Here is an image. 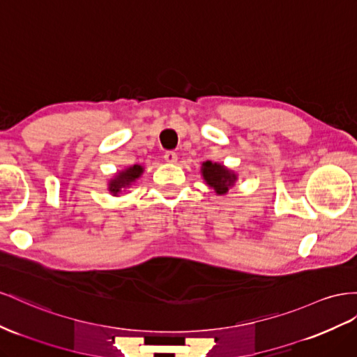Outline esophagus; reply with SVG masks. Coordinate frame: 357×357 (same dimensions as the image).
Wrapping results in <instances>:
<instances>
[{"instance_id": "obj_1", "label": "esophagus", "mask_w": 357, "mask_h": 357, "mask_svg": "<svg viewBox=\"0 0 357 357\" xmlns=\"http://www.w3.org/2000/svg\"><path fill=\"white\" fill-rule=\"evenodd\" d=\"M163 159L168 163H176L177 162V153L176 151H165V155H163Z\"/></svg>"}]
</instances>
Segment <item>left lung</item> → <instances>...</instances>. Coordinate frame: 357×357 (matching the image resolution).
Here are the masks:
<instances>
[{
  "mask_svg": "<svg viewBox=\"0 0 357 357\" xmlns=\"http://www.w3.org/2000/svg\"><path fill=\"white\" fill-rule=\"evenodd\" d=\"M202 178L206 180L207 185L215 189L218 195H225L231 186H234L237 176L233 171H229L227 167L220 165L216 162H204L201 167Z\"/></svg>",
  "mask_w": 357,
  "mask_h": 357,
  "instance_id": "8db88e82",
  "label": "left lung"
}]
</instances>
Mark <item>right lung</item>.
I'll list each match as a JSON object with an SVG mask.
<instances>
[{
    "label": "right lung",
    "mask_w": 357,
    "mask_h": 357,
    "mask_svg": "<svg viewBox=\"0 0 357 357\" xmlns=\"http://www.w3.org/2000/svg\"><path fill=\"white\" fill-rule=\"evenodd\" d=\"M144 172V168L141 165H132L121 172H117L114 178H111L108 189L112 195L117 197L121 190L130 188L135 181H137Z\"/></svg>",
    "instance_id": "1"
}]
</instances>
